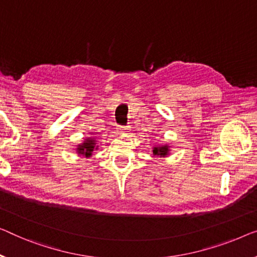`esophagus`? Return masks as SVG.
<instances>
[{
	"label": "esophagus",
	"instance_id": "1",
	"mask_svg": "<svg viewBox=\"0 0 257 257\" xmlns=\"http://www.w3.org/2000/svg\"><path fill=\"white\" fill-rule=\"evenodd\" d=\"M128 130H130L129 125H120V127H118V132L120 133H127Z\"/></svg>",
	"mask_w": 257,
	"mask_h": 257
}]
</instances>
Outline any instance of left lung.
Wrapping results in <instances>:
<instances>
[{
  "label": "left lung",
  "instance_id": "obj_1",
  "mask_svg": "<svg viewBox=\"0 0 257 257\" xmlns=\"http://www.w3.org/2000/svg\"><path fill=\"white\" fill-rule=\"evenodd\" d=\"M168 148L167 147H159V148H155L153 149V155L160 156V157H165L167 155Z\"/></svg>",
  "mask_w": 257,
  "mask_h": 257
}]
</instances>
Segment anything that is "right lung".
I'll return each mask as SVG.
<instances>
[{
  "instance_id": "1",
  "label": "right lung",
  "mask_w": 257,
  "mask_h": 257,
  "mask_svg": "<svg viewBox=\"0 0 257 257\" xmlns=\"http://www.w3.org/2000/svg\"><path fill=\"white\" fill-rule=\"evenodd\" d=\"M93 149H94V141L89 140V141L84 142L82 145H78L77 151H78V153H82V155L90 156V155H92Z\"/></svg>"
}]
</instances>
